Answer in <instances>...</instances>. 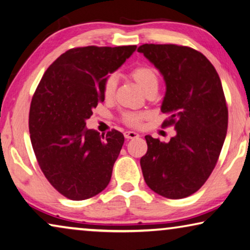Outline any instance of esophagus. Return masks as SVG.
Wrapping results in <instances>:
<instances>
[{
  "instance_id": "obj_1",
  "label": "esophagus",
  "mask_w": 250,
  "mask_h": 250,
  "mask_svg": "<svg viewBox=\"0 0 250 250\" xmlns=\"http://www.w3.org/2000/svg\"><path fill=\"white\" fill-rule=\"evenodd\" d=\"M125 137L126 138V139H135V138L139 137V135H138V133L135 131H125Z\"/></svg>"
}]
</instances>
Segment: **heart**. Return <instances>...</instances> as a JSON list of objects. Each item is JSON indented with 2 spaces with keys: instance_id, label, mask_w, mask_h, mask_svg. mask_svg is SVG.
<instances>
[{
  "instance_id": "b5f03b06",
  "label": "heart",
  "mask_w": 250,
  "mask_h": 250,
  "mask_svg": "<svg viewBox=\"0 0 250 250\" xmlns=\"http://www.w3.org/2000/svg\"><path fill=\"white\" fill-rule=\"evenodd\" d=\"M130 76L132 77V80L143 88L145 93H148L149 91L156 89L157 91L158 87V73L155 68H152L151 66L148 65H141L138 66L136 68H133L130 72ZM118 80L114 75H110L104 82L103 85V95L106 100L112 99L114 94L115 87H117ZM146 118L145 113H137V112H125L122 115L125 124H126L130 126H138L140 125L141 120Z\"/></svg>"
}]
</instances>
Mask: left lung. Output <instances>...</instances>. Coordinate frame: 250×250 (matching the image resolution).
<instances>
[{
    "label": "left lung",
    "mask_w": 250,
    "mask_h": 250,
    "mask_svg": "<svg viewBox=\"0 0 250 250\" xmlns=\"http://www.w3.org/2000/svg\"><path fill=\"white\" fill-rule=\"evenodd\" d=\"M138 51L164 77L161 110L168 119L163 126L176 130L168 143L145 137V182L164 197L184 199L206 183L225 143L228 109L220 77L206 56L189 47L145 43Z\"/></svg>",
    "instance_id": "obj_1"
}]
</instances>
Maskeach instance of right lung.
I'll use <instances>...</instances> for the list:
<instances>
[{"mask_svg": "<svg viewBox=\"0 0 250 250\" xmlns=\"http://www.w3.org/2000/svg\"><path fill=\"white\" fill-rule=\"evenodd\" d=\"M137 46L73 48L46 70L33 94L29 131L37 161L49 183L66 197L86 200L110 183L125 137L85 128L109 74Z\"/></svg>", "mask_w": 250, "mask_h": 250, "instance_id": "right-lung-1", "label": "right lung"}]
</instances>
